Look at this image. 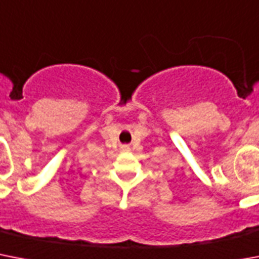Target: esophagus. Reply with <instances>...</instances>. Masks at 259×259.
Returning a JSON list of instances; mask_svg holds the SVG:
<instances>
[{"label":"esophagus","mask_w":259,"mask_h":259,"mask_svg":"<svg viewBox=\"0 0 259 259\" xmlns=\"http://www.w3.org/2000/svg\"><path fill=\"white\" fill-rule=\"evenodd\" d=\"M124 150H128V148H127V147H124Z\"/></svg>","instance_id":"1"}]
</instances>
